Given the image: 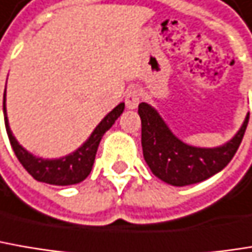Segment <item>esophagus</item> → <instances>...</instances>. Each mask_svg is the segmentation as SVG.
Here are the masks:
<instances>
[{
  "mask_svg": "<svg viewBox=\"0 0 252 252\" xmlns=\"http://www.w3.org/2000/svg\"><path fill=\"white\" fill-rule=\"evenodd\" d=\"M140 103V91L137 88H129L126 94V105L129 109H135Z\"/></svg>",
  "mask_w": 252,
  "mask_h": 252,
  "instance_id": "1",
  "label": "esophagus"
}]
</instances>
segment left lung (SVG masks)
<instances>
[{"label":"left lung","mask_w":252,"mask_h":252,"mask_svg":"<svg viewBox=\"0 0 252 252\" xmlns=\"http://www.w3.org/2000/svg\"><path fill=\"white\" fill-rule=\"evenodd\" d=\"M144 160L154 176L173 186L203 182L220 172L235 156L248 126L250 114L232 140L217 149H199L180 141L149 103L138 105Z\"/></svg>","instance_id":"8db88e82"}]
</instances>
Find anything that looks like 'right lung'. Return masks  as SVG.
<instances>
[{
	"instance_id": "obj_1",
	"label": "right lung",
	"mask_w": 252,
	"mask_h": 252,
	"mask_svg": "<svg viewBox=\"0 0 252 252\" xmlns=\"http://www.w3.org/2000/svg\"><path fill=\"white\" fill-rule=\"evenodd\" d=\"M2 106H4V120H5L7 134H8L12 150H14L18 161L23 164V167L30 173L37 182L56 185V186H67V185L80 183L82 180H85L89 176L102 135L114 126L117 118L123 114L126 105L120 103L118 106H115L98 124V126L94 129V132L83 143L82 147H79L75 153L64 156L62 158H56V160H46V158L35 157L27 150L23 149L18 144V141L15 140V137L12 135L10 126H8V118H7V112H5V94H4Z\"/></svg>"
}]
</instances>
